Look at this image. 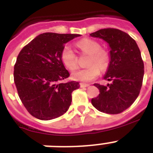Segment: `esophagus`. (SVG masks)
Wrapping results in <instances>:
<instances>
[{
	"label": "esophagus",
	"mask_w": 153,
	"mask_h": 153,
	"mask_svg": "<svg viewBox=\"0 0 153 153\" xmlns=\"http://www.w3.org/2000/svg\"><path fill=\"white\" fill-rule=\"evenodd\" d=\"M90 86L89 84H86V83H80V86H81L82 88H85V87H88Z\"/></svg>",
	"instance_id": "1"
}]
</instances>
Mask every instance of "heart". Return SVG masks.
I'll list each match as a JSON object with an SVG mask.
<instances>
[{
	"instance_id": "heart-1",
	"label": "heart",
	"mask_w": 153,
	"mask_h": 153,
	"mask_svg": "<svg viewBox=\"0 0 153 153\" xmlns=\"http://www.w3.org/2000/svg\"><path fill=\"white\" fill-rule=\"evenodd\" d=\"M78 47L88 55H91L88 66L86 69L76 70L72 72V79L76 81H93L100 74V69L105 71L109 64L108 54L101 50L100 44L91 39H83L78 42ZM60 59L62 64L69 70H74L77 67V57L70 46H65L60 53Z\"/></svg>"
}]
</instances>
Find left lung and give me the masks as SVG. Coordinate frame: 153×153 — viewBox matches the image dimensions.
<instances>
[{
    "mask_svg": "<svg viewBox=\"0 0 153 153\" xmlns=\"http://www.w3.org/2000/svg\"><path fill=\"white\" fill-rule=\"evenodd\" d=\"M102 39L109 45V62L103 79L106 86L95 83L99 95L91 103L101 112L120 114L128 109L140 94L144 77V62L136 41L126 32L104 28L90 34Z\"/></svg>",
    "mask_w": 153,
    "mask_h": 153,
    "instance_id": "left-lung-1",
    "label": "left lung"
}]
</instances>
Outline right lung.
Instances as JSON below:
<instances>
[{
	"instance_id": "right-lung-1",
	"label": "right lung",
	"mask_w": 153,
	"mask_h": 153,
	"mask_svg": "<svg viewBox=\"0 0 153 153\" xmlns=\"http://www.w3.org/2000/svg\"><path fill=\"white\" fill-rule=\"evenodd\" d=\"M79 34L46 32L37 36L19 53L14 66V82L20 100L39 120L59 117L68 110L78 82H60L70 76L60 59L65 44Z\"/></svg>"
}]
</instances>
